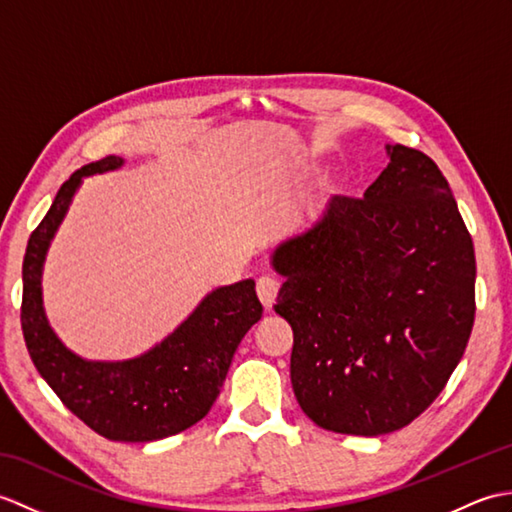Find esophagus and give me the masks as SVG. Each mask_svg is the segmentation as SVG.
Listing matches in <instances>:
<instances>
[{
    "label": "esophagus",
    "instance_id": "esophagus-1",
    "mask_svg": "<svg viewBox=\"0 0 512 512\" xmlns=\"http://www.w3.org/2000/svg\"><path fill=\"white\" fill-rule=\"evenodd\" d=\"M279 295V281L275 277H259L257 279V297L262 301V306L270 310L275 306V299Z\"/></svg>",
    "mask_w": 512,
    "mask_h": 512
}]
</instances>
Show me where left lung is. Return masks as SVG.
Here are the masks:
<instances>
[{
    "label": "left lung",
    "instance_id": "1",
    "mask_svg": "<svg viewBox=\"0 0 512 512\" xmlns=\"http://www.w3.org/2000/svg\"><path fill=\"white\" fill-rule=\"evenodd\" d=\"M363 200L334 198L273 253L275 312L295 343L292 389L321 429L383 436L447 385L475 321V250L447 178L418 149L387 145Z\"/></svg>",
    "mask_w": 512,
    "mask_h": 512
}]
</instances>
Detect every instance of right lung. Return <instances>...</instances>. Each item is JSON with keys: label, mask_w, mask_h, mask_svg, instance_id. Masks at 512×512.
<instances>
[{"label": "right lung", "mask_w": 512, "mask_h": 512, "mask_svg": "<svg viewBox=\"0 0 512 512\" xmlns=\"http://www.w3.org/2000/svg\"><path fill=\"white\" fill-rule=\"evenodd\" d=\"M121 165L123 158L107 156L74 171L32 231L21 270V330L37 372L76 418L107 440L151 442L176 436L209 413L239 341L264 308L255 281L244 279L213 290L176 332L132 361L101 363L72 354L43 312V259L81 180Z\"/></svg>", "instance_id": "obj_1"}]
</instances>
